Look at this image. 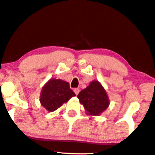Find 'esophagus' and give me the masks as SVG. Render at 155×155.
Returning <instances> with one entry per match:
<instances>
[{"label": "esophagus", "mask_w": 155, "mask_h": 155, "mask_svg": "<svg viewBox=\"0 0 155 155\" xmlns=\"http://www.w3.org/2000/svg\"><path fill=\"white\" fill-rule=\"evenodd\" d=\"M74 93H75V94H76V95H77V94H79V93L80 90H79V89H77V88H76V89H74Z\"/></svg>", "instance_id": "1"}]
</instances>
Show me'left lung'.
Masks as SVG:
<instances>
[{"label":"left lung","instance_id":"obj_1","mask_svg":"<svg viewBox=\"0 0 155 155\" xmlns=\"http://www.w3.org/2000/svg\"><path fill=\"white\" fill-rule=\"evenodd\" d=\"M77 97L84 106L86 114L91 116H99L110 104L105 89L100 82L96 80L90 82L86 89L81 90Z\"/></svg>","mask_w":155,"mask_h":155}]
</instances>
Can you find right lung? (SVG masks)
Listing matches in <instances>:
<instances>
[{
	"label": "right lung",
	"mask_w": 155,
	"mask_h": 155,
	"mask_svg": "<svg viewBox=\"0 0 155 155\" xmlns=\"http://www.w3.org/2000/svg\"><path fill=\"white\" fill-rule=\"evenodd\" d=\"M75 96L67 81L59 79H51L42 87L40 102L47 111L51 112Z\"/></svg>",
	"instance_id": "1"
}]
</instances>
